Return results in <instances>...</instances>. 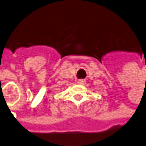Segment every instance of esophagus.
I'll return each mask as SVG.
<instances>
[{
	"mask_svg": "<svg viewBox=\"0 0 146 146\" xmlns=\"http://www.w3.org/2000/svg\"><path fill=\"white\" fill-rule=\"evenodd\" d=\"M84 82H85V80H83V79H80V80H78V83L80 84H84Z\"/></svg>",
	"mask_w": 146,
	"mask_h": 146,
	"instance_id": "34e87169",
	"label": "esophagus"
}]
</instances>
